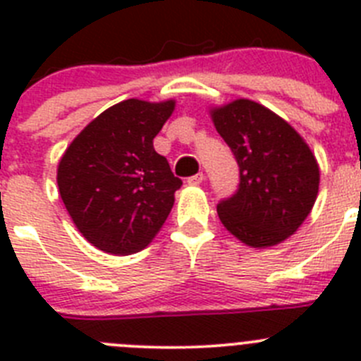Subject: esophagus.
Listing matches in <instances>:
<instances>
[{
	"label": "esophagus",
	"mask_w": 361,
	"mask_h": 361,
	"mask_svg": "<svg viewBox=\"0 0 361 361\" xmlns=\"http://www.w3.org/2000/svg\"><path fill=\"white\" fill-rule=\"evenodd\" d=\"M202 183H204V173H197L193 175V177L188 178V184H190V186H199V184Z\"/></svg>",
	"instance_id": "34e87169"
}]
</instances>
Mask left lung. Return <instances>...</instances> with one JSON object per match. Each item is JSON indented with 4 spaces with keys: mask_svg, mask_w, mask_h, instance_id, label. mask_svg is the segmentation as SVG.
I'll use <instances>...</instances> for the list:
<instances>
[{
    "mask_svg": "<svg viewBox=\"0 0 361 361\" xmlns=\"http://www.w3.org/2000/svg\"><path fill=\"white\" fill-rule=\"evenodd\" d=\"M240 170L237 193L216 206L220 222L251 247H271L302 226L320 186L314 153L288 121L250 99L209 110Z\"/></svg>",
    "mask_w": 361,
    "mask_h": 361,
    "instance_id": "left-lung-1",
    "label": "left lung"
}]
</instances>
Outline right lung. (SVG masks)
I'll use <instances>...</instances> for the list:
<instances>
[{
	"instance_id": "right-lung-1",
	"label": "right lung",
	"mask_w": 361,
	"mask_h": 361,
	"mask_svg": "<svg viewBox=\"0 0 361 361\" xmlns=\"http://www.w3.org/2000/svg\"><path fill=\"white\" fill-rule=\"evenodd\" d=\"M175 101L126 99L86 124L57 166V188L82 237L110 255L145 250L166 222L183 180L153 139Z\"/></svg>"
}]
</instances>
